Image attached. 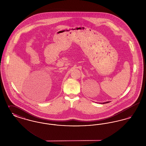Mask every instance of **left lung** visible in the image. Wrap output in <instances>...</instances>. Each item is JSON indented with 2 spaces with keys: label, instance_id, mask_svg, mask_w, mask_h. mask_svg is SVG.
<instances>
[{
  "label": "left lung",
  "instance_id": "1",
  "mask_svg": "<svg viewBox=\"0 0 146 146\" xmlns=\"http://www.w3.org/2000/svg\"><path fill=\"white\" fill-rule=\"evenodd\" d=\"M110 102H104V103H102V104H107V103H109Z\"/></svg>",
  "mask_w": 146,
  "mask_h": 146
}]
</instances>
